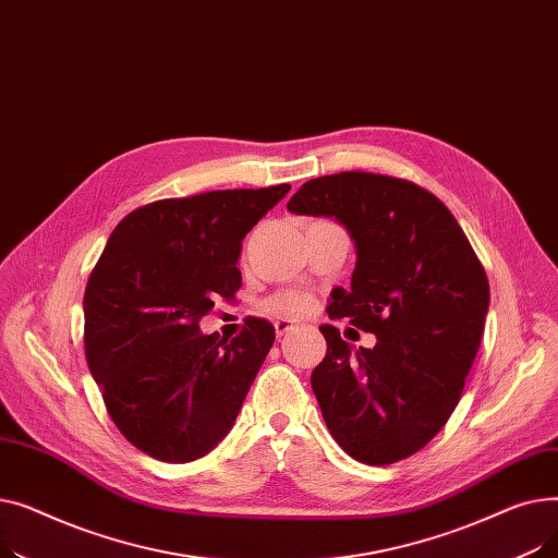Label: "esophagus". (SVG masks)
Masks as SVG:
<instances>
[{
	"label": "esophagus",
	"mask_w": 558,
	"mask_h": 558,
	"mask_svg": "<svg viewBox=\"0 0 558 558\" xmlns=\"http://www.w3.org/2000/svg\"><path fill=\"white\" fill-rule=\"evenodd\" d=\"M274 326H276V335H278V337H284V335H289L291 330H294V328H296V326H294V324H291V320H287V318H278Z\"/></svg>",
	"instance_id": "esophagus-1"
}]
</instances>
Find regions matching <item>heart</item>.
<instances>
[{
    "instance_id": "heart-1",
    "label": "heart",
    "mask_w": 558,
    "mask_h": 558,
    "mask_svg": "<svg viewBox=\"0 0 558 558\" xmlns=\"http://www.w3.org/2000/svg\"><path fill=\"white\" fill-rule=\"evenodd\" d=\"M271 310L276 314L296 316L310 310V299L305 294H299V291H287V294H280L271 301Z\"/></svg>"
}]
</instances>
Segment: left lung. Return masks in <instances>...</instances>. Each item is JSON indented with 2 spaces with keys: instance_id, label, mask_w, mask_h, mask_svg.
Returning <instances> with one entry per match:
<instances>
[{
  "instance_id": "left-lung-1",
  "label": "left lung",
  "mask_w": 558,
  "mask_h": 558,
  "mask_svg": "<svg viewBox=\"0 0 558 558\" xmlns=\"http://www.w3.org/2000/svg\"><path fill=\"white\" fill-rule=\"evenodd\" d=\"M287 210L332 217L355 242L350 289L335 287L330 318L373 332L353 348L330 324L312 391L335 441L387 465L438 434L461 398L488 312V280L471 242L427 190L366 171L307 181Z\"/></svg>"
}]
</instances>
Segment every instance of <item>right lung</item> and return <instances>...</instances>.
I'll use <instances>...</instances> for the list:
<instances>
[{
  "label": "right lung",
  "instance_id": "obj_1",
  "mask_svg": "<svg viewBox=\"0 0 558 558\" xmlns=\"http://www.w3.org/2000/svg\"><path fill=\"white\" fill-rule=\"evenodd\" d=\"M291 185L144 205L112 230L83 296L85 357L112 423L154 459L187 463L232 429L276 330L203 335L215 299L242 287V240Z\"/></svg>",
  "mask_w": 558,
  "mask_h": 558
}]
</instances>
